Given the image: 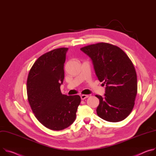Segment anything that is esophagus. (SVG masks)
Masks as SVG:
<instances>
[{"mask_svg":"<svg viewBox=\"0 0 156 156\" xmlns=\"http://www.w3.org/2000/svg\"><path fill=\"white\" fill-rule=\"evenodd\" d=\"M88 97H89V95H80V98H81V99H82V100H83L84 99L87 98H88Z\"/></svg>","mask_w":156,"mask_h":156,"instance_id":"1","label":"esophagus"}]
</instances>
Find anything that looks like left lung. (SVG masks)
<instances>
[{
  "label": "left lung",
  "mask_w": 156,
  "mask_h": 156,
  "mask_svg": "<svg viewBox=\"0 0 156 156\" xmlns=\"http://www.w3.org/2000/svg\"><path fill=\"white\" fill-rule=\"evenodd\" d=\"M93 62L95 74L106 85L104 97L100 101L98 116L110 122L125 119L131 112L137 90V75L131 59L119 47L98 43L80 48Z\"/></svg>",
  "instance_id": "1"
}]
</instances>
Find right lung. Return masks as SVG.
I'll list each match as a JSON object with an SVG mask.
<instances>
[{"mask_svg":"<svg viewBox=\"0 0 156 156\" xmlns=\"http://www.w3.org/2000/svg\"><path fill=\"white\" fill-rule=\"evenodd\" d=\"M67 49L57 48L41 56L30 70L27 82L33 113L43 126L55 131L73 123L81 101L78 95L67 96L61 92Z\"/></svg>","mask_w":156,"mask_h":156,"instance_id":"obj_1","label":"right lung"}]
</instances>
